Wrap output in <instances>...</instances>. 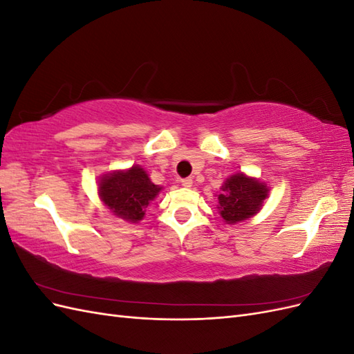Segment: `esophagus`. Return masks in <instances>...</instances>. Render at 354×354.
I'll return each instance as SVG.
<instances>
[{"instance_id":"esophagus-1","label":"esophagus","mask_w":354,"mask_h":354,"mask_svg":"<svg viewBox=\"0 0 354 354\" xmlns=\"http://www.w3.org/2000/svg\"><path fill=\"white\" fill-rule=\"evenodd\" d=\"M192 185H194V180L192 178H181V186L183 187H192Z\"/></svg>"}]
</instances>
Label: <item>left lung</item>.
Segmentation results:
<instances>
[{
    "mask_svg": "<svg viewBox=\"0 0 354 354\" xmlns=\"http://www.w3.org/2000/svg\"><path fill=\"white\" fill-rule=\"evenodd\" d=\"M270 187L266 181L245 173H234L226 178L217 195L218 214L224 224H238L260 212L269 198Z\"/></svg>",
    "mask_w": 354,
    "mask_h": 354,
    "instance_id": "obj_1",
    "label": "left lung"
}]
</instances>
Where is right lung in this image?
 I'll use <instances>...</instances> for the list:
<instances>
[{"mask_svg":"<svg viewBox=\"0 0 354 354\" xmlns=\"http://www.w3.org/2000/svg\"><path fill=\"white\" fill-rule=\"evenodd\" d=\"M97 190L100 201L115 217L138 223L162 187L153 183L143 167L133 165L100 176Z\"/></svg>","mask_w":354,"mask_h":354,"instance_id":"obj_1","label":"right lung"}]
</instances>
